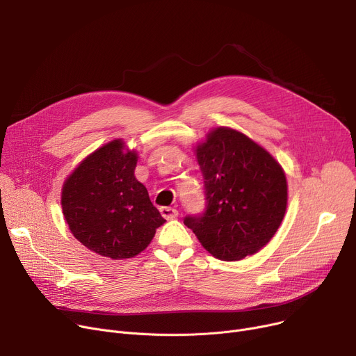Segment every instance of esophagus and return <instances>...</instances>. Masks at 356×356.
I'll return each instance as SVG.
<instances>
[{"instance_id":"34e87169","label":"esophagus","mask_w":356,"mask_h":356,"mask_svg":"<svg viewBox=\"0 0 356 356\" xmlns=\"http://www.w3.org/2000/svg\"><path fill=\"white\" fill-rule=\"evenodd\" d=\"M160 213L165 219H175L179 215V212L175 208H168V207H161Z\"/></svg>"}]
</instances>
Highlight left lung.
<instances>
[{"label": "left lung", "instance_id": "1", "mask_svg": "<svg viewBox=\"0 0 356 356\" xmlns=\"http://www.w3.org/2000/svg\"><path fill=\"white\" fill-rule=\"evenodd\" d=\"M207 207L188 215L203 248L236 261L268 244L287 208V180L275 159L245 134L219 127L196 147Z\"/></svg>", "mask_w": 356, "mask_h": 356}]
</instances>
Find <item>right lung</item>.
<instances>
[{
  "instance_id": "obj_1",
  "label": "right lung",
  "mask_w": 356,
  "mask_h": 356,
  "mask_svg": "<svg viewBox=\"0 0 356 356\" xmlns=\"http://www.w3.org/2000/svg\"><path fill=\"white\" fill-rule=\"evenodd\" d=\"M114 140L88 156L66 179L62 209L70 232L90 251L131 258L152 242L165 222L134 170L137 153Z\"/></svg>"
}]
</instances>
